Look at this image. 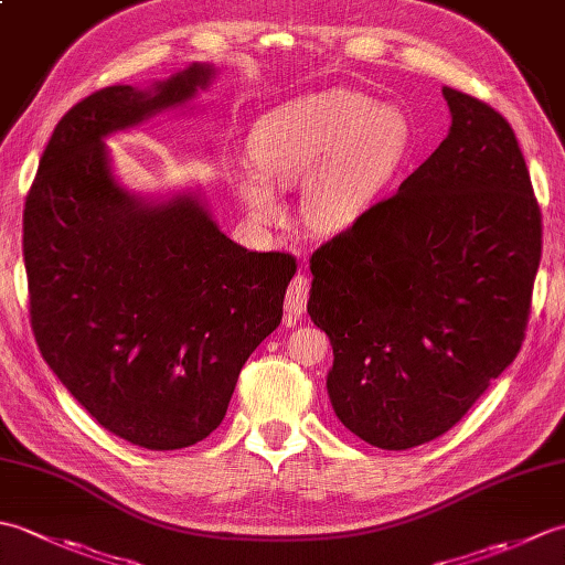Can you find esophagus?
<instances>
[{"label": "esophagus", "mask_w": 565, "mask_h": 565, "mask_svg": "<svg viewBox=\"0 0 565 565\" xmlns=\"http://www.w3.org/2000/svg\"><path fill=\"white\" fill-rule=\"evenodd\" d=\"M308 294H310V281L306 274H296L294 281L286 289V301H284V310L289 318H301L306 313L308 306Z\"/></svg>", "instance_id": "esophagus-1"}]
</instances>
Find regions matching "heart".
I'll return each instance as SVG.
<instances>
[{"mask_svg": "<svg viewBox=\"0 0 565 565\" xmlns=\"http://www.w3.org/2000/svg\"><path fill=\"white\" fill-rule=\"evenodd\" d=\"M413 128L398 106H376L354 89L286 102L252 126V164L227 172L249 218L276 223L274 189L303 186L301 211L318 233H344L376 206L411 150Z\"/></svg>", "mask_w": 565, "mask_h": 565, "instance_id": "1", "label": "heart"}]
</instances>
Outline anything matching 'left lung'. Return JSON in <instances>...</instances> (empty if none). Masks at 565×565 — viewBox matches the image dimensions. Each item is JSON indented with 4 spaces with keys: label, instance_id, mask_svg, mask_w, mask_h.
Wrapping results in <instances>:
<instances>
[{
    "label": "left lung",
    "instance_id": "1",
    "mask_svg": "<svg viewBox=\"0 0 565 565\" xmlns=\"http://www.w3.org/2000/svg\"><path fill=\"white\" fill-rule=\"evenodd\" d=\"M441 94L449 136L398 194L310 257L308 316L332 344V411L391 451L449 431L514 362L542 259L514 130L488 104Z\"/></svg>",
    "mask_w": 565,
    "mask_h": 565
}]
</instances>
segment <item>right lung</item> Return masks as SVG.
<instances>
[{"mask_svg": "<svg viewBox=\"0 0 565 565\" xmlns=\"http://www.w3.org/2000/svg\"><path fill=\"white\" fill-rule=\"evenodd\" d=\"M215 67L116 84L60 118L23 209L31 328L45 364L102 427L152 451L223 423L239 369L279 328L296 259L233 243L186 189L128 191L106 138L179 109Z\"/></svg>", "mask_w": 565, "mask_h": 565, "instance_id": "right-lung-1", "label": "right lung"}]
</instances>
